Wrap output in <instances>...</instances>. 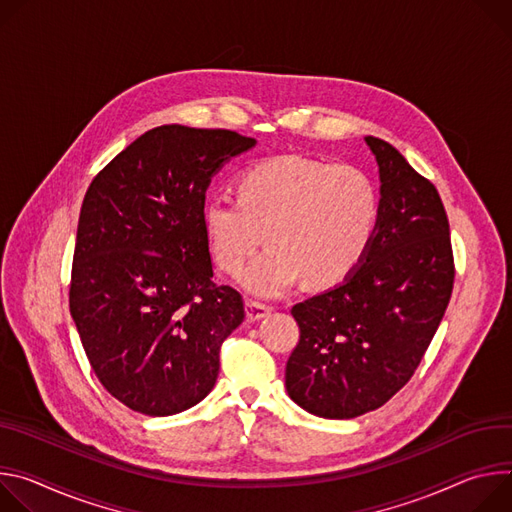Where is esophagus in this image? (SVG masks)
Here are the masks:
<instances>
[{
	"instance_id": "34e87169",
	"label": "esophagus",
	"mask_w": 512,
	"mask_h": 512,
	"mask_svg": "<svg viewBox=\"0 0 512 512\" xmlns=\"http://www.w3.org/2000/svg\"><path fill=\"white\" fill-rule=\"evenodd\" d=\"M272 309L264 303H258V301H248L246 303V315H248V321H260L262 317H266Z\"/></svg>"
}]
</instances>
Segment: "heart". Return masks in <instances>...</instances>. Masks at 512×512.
Segmentation results:
<instances>
[{
    "mask_svg": "<svg viewBox=\"0 0 512 512\" xmlns=\"http://www.w3.org/2000/svg\"><path fill=\"white\" fill-rule=\"evenodd\" d=\"M236 191L205 203L203 230L223 272H238L266 234L270 246L240 274L254 295L278 297L303 276L311 287L337 285L372 248L380 199L356 166L274 156L244 170Z\"/></svg>",
    "mask_w": 512,
    "mask_h": 512,
    "instance_id": "obj_1",
    "label": "heart"
}]
</instances>
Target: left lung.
I'll list each match as a JSON object with an SVG mask.
<instances>
[{"mask_svg": "<svg viewBox=\"0 0 512 512\" xmlns=\"http://www.w3.org/2000/svg\"><path fill=\"white\" fill-rule=\"evenodd\" d=\"M364 140L380 175L372 248L342 285L291 311L301 337L287 362V392L323 419L374 411L411 380L443 319L456 272L433 183L388 142Z\"/></svg>", "mask_w": 512, "mask_h": 512, "instance_id": "8db88e82", "label": "left lung"}]
</instances>
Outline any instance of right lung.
<instances>
[{
	"label": "right lung",
	"mask_w": 512,
	"mask_h": 512,
	"mask_svg": "<svg viewBox=\"0 0 512 512\" xmlns=\"http://www.w3.org/2000/svg\"><path fill=\"white\" fill-rule=\"evenodd\" d=\"M254 146L232 130L160 126L85 193L71 315L99 382L132 411L175 415L215 386L223 339L246 313L236 289L211 280L205 191Z\"/></svg>",
	"instance_id": "right-lung-1"
}]
</instances>
